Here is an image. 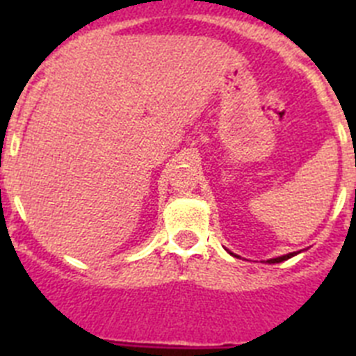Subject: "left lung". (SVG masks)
I'll list each match as a JSON object with an SVG mask.
<instances>
[{
	"mask_svg": "<svg viewBox=\"0 0 356 356\" xmlns=\"http://www.w3.org/2000/svg\"><path fill=\"white\" fill-rule=\"evenodd\" d=\"M296 253H289V254H284V257H278V259H271V260H267L269 264H278V262H284V260L291 259V257H294Z\"/></svg>",
	"mask_w": 356,
	"mask_h": 356,
	"instance_id": "8db88e82",
	"label": "left lung"
}]
</instances>
